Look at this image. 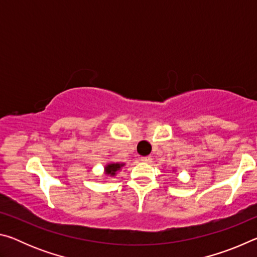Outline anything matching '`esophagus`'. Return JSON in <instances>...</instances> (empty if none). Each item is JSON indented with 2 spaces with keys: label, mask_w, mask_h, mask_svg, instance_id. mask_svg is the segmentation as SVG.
I'll list each match as a JSON object with an SVG mask.
<instances>
[{
  "label": "esophagus",
  "mask_w": 257,
  "mask_h": 257,
  "mask_svg": "<svg viewBox=\"0 0 257 257\" xmlns=\"http://www.w3.org/2000/svg\"><path fill=\"white\" fill-rule=\"evenodd\" d=\"M141 161H143V162H146V163H151L152 158L151 156H143V158H141Z\"/></svg>",
  "instance_id": "34e87169"
}]
</instances>
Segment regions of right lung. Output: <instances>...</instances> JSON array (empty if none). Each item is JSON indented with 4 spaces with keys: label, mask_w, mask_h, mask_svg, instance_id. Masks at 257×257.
<instances>
[{
    "label": "right lung",
    "mask_w": 257,
    "mask_h": 257,
    "mask_svg": "<svg viewBox=\"0 0 257 257\" xmlns=\"http://www.w3.org/2000/svg\"><path fill=\"white\" fill-rule=\"evenodd\" d=\"M122 165H123V164H119V163L108 164L107 167L105 168L106 173H107V175H110V176H114V175H115V172L118 171V170H120V168L122 167Z\"/></svg>",
    "instance_id": "obj_1"
}]
</instances>
